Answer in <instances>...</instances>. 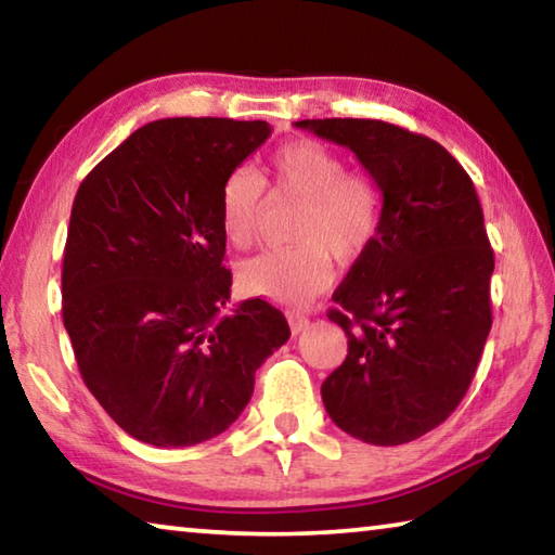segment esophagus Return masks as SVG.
<instances>
[{
	"mask_svg": "<svg viewBox=\"0 0 555 555\" xmlns=\"http://www.w3.org/2000/svg\"><path fill=\"white\" fill-rule=\"evenodd\" d=\"M286 318H288V325L294 333H300L308 327V315H304V313H288Z\"/></svg>",
	"mask_w": 555,
	"mask_h": 555,
	"instance_id": "obj_1",
	"label": "esophagus"
}]
</instances>
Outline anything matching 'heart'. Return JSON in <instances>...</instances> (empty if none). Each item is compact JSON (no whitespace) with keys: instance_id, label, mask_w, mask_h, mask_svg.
<instances>
[{"instance_id":"b5f03b06","label":"heart","mask_w":555,"mask_h":555,"mask_svg":"<svg viewBox=\"0 0 555 555\" xmlns=\"http://www.w3.org/2000/svg\"><path fill=\"white\" fill-rule=\"evenodd\" d=\"M264 183L274 198L304 203L291 249L264 251L237 271L242 291L284 306H306L327 288L333 261L362 257L377 240L382 191L374 178L347 173L345 158L323 142L300 139L279 149L264 171L234 168L220 188L222 232L234 249H249L267 212Z\"/></svg>"}]
</instances>
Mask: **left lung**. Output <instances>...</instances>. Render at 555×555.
Masks as SVG:
<instances>
[{
    "label": "left lung",
    "mask_w": 555,
    "mask_h": 555,
    "mask_svg": "<svg viewBox=\"0 0 555 555\" xmlns=\"http://www.w3.org/2000/svg\"><path fill=\"white\" fill-rule=\"evenodd\" d=\"M347 146L382 191V224L327 318L347 357L321 393L372 446L426 436L463 401L492 327L494 251L473 178L434 139L379 119H300Z\"/></svg>",
    "instance_id": "1"
}]
</instances>
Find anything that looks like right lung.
Masks as SVG:
<instances>
[{"mask_svg": "<svg viewBox=\"0 0 555 555\" xmlns=\"http://www.w3.org/2000/svg\"><path fill=\"white\" fill-rule=\"evenodd\" d=\"M269 121L158 119L80 183L63 251V325L80 377L112 421L156 448L228 430L255 372L288 340L284 313L249 298L224 313L220 188Z\"/></svg>", "mask_w": 555, "mask_h": 555, "instance_id": "right-lung-1", "label": "right lung"}]
</instances>
